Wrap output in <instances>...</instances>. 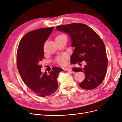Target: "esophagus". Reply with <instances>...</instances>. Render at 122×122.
<instances>
[{"label": "esophagus", "instance_id": "esophagus-1", "mask_svg": "<svg viewBox=\"0 0 122 122\" xmlns=\"http://www.w3.org/2000/svg\"><path fill=\"white\" fill-rule=\"evenodd\" d=\"M63 70L64 71H71V69L68 68H63Z\"/></svg>", "mask_w": 122, "mask_h": 122}]
</instances>
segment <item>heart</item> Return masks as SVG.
<instances>
[{"label":"heart","mask_w":122,"mask_h":122,"mask_svg":"<svg viewBox=\"0 0 122 122\" xmlns=\"http://www.w3.org/2000/svg\"><path fill=\"white\" fill-rule=\"evenodd\" d=\"M63 36V35H60V36ZM66 59V56H65V55H63L62 56L58 57L57 59V62H58V64H60L61 65H64L65 64Z\"/></svg>","instance_id":"obj_1"}]
</instances>
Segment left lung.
Returning <instances> with one entry per match:
<instances>
[{
  "instance_id": "1",
  "label": "left lung",
  "mask_w": 122,
  "mask_h": 122,
  "mask_svg": "<svg viewBox=\"0 0 122 122\" xmlns=\"http://www.w3.org/2000/svg\"><path fill=\"white\" fill-rule=\"evenodd\" d=\"M56 30L68 34L74 48L71 63L84 61V68H74L75 72L85 73V79L79 86L86 90H93L103 81L107 68V57L103 41L93 29L81 23L57 26Z\"/></svg>"
}]
</instances>
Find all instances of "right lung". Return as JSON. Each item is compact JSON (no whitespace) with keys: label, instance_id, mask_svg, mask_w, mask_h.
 <instances>
[{"label":"right lung","instance_id":"obj_1","mask_svg":"<svg viewBox=\"0 0 122 122\" xmlns=\"http://www.w3.org/2000/svg\"><path fill=\"white\" fill-rule=\"evenodd\" d=\"M53 27L28 32L22 38L17 53V65L22 79L31 91L41 97L53 94L57 89L59 73L63 71L53 67L50 72H41L40 62L44 58V45Z\"/></svg>","mask_w":122,"mask_h":122}]
</instances>
